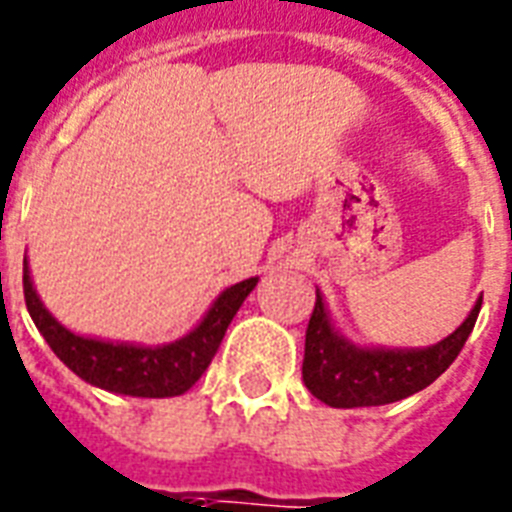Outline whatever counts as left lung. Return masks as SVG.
I'll return each mask as SVG.
<instances>
[{
  "mask_svg": "<svg viewBox=\"0 0 512 512\" xmlns=\"http://www.w3.org/2000/svg\"><path fill=\"white\" fill-rule=\"evenodd\" d=\"M481 297L450 336L431 347L389 350L363 347L336 331L323 294L315 289V307L305 334L302 381L328 407H376L400 402L442 376L471 336Z\"/></svg>",
  "mask_w": 512,
  "mask_h": 512,
  "instance_id": "8db88e82",
  "label": "left lung"
}]
</instances>
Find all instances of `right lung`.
Here are the masks:
<instances>
[{
    "label": "right lung",
    "mask_w": 512,
    "mask_h": 512,
    "mask_svg": "<svg viewBox=\"0 0 512 512\" xmlns=\"http://www.w3.org/2000/svg\"><path fill=\"white\" fill-rule=\"evenodd\" d=\"M255 286L257 276L228 286L215 297L205 318L191 328L189 334L176 342L147 347V344L131 342H105V339L81 336L62 326L36 294L28 257L23 260L26 307L54 355L86 384L112 394H128V397H155L157 400V397H178L189 392L199 376L207 371V365L213 363L228 323L234 321L236 310L242 307Z\"/></svg>",
    "instance_id": "add662e5"
}]
</instances>
